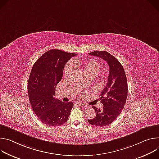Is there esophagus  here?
<instances>
[{"instance_id": "obj_1", "label": "esophagus", "mask_w": 159, "mask_h": 159, "mask_svg": "<svg viewBox=\"0 0 159 159\" xmlns=\"http://www.w3.org/2000/svg\"><path fill=\"white\" fill-rule=\"evenodd\" d=\"M78 105H80V106H82V107H86V105L84 103H81V102H78Z\"/></svg>"}]
</instances>
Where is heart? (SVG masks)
Returning a JSON list of instances; mask_svg holds the SVG:
<instances>
[{
    "instance_id": "b5f03b06",
    "label": "heart",
    "mask_w": 159,
    "mask_h": 159,
    "mask_svg": "<svg viewBox=\"0 0 159 159\" xmlns=\"http://www.w3.org/2000/svg\"><path fill=\"white\" fill-rule=\"evenodd\" d=\"M84 68L85 70V72L87 74L91 73L95 75L98 72V70L99 69V64L95 60L93 59H90L84 64ZM72 69H73L72 63L67 64L65 69V75H69L70 72L72 70Z\"/></svg>"
}]
</instances>
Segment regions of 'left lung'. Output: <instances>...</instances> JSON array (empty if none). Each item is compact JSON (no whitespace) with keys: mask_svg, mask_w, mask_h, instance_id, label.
Instances as JSON below:
<instances>
[{"mask_svg":"<svg viewBox=\"0 0 159 159\" xmlns=\"http://www.w3.org/2000/svg\"><path fill=\"white\" fill-rule=\"evenodd\" d=\"M89 54L106 61L109 67V73L107 84L100 96L103 109L100 110L93 106L96 116L89 119V122L99 127L107 126L117 119L126 104L128 90L126 73L122 64L109 52L96 50Z\"/></svg>","mask_w":159,"mask_h":159,"instance_id":"8db88e82","label":"left lung"}]
</instances>
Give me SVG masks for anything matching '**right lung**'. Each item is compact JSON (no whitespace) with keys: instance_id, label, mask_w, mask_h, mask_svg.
<instances>
[{"instance_id":"obj_1","label":"right lung","mask_w":159,"mask_h":159,"mask_svg":"<svg viewBox=\"0 0 159 159\" xmlns=\"http://www.w3.org/2000/svg\"><path fill=\"white\" fill-rule=\"evenodd\" d=\"M77 54L58 49L43 54L32 67L28 93L33 112L40 120L50 126L62 125L73 107L72 102H63L54 97L61 80L66 63Z\"/></svg>"}]
</instances>
